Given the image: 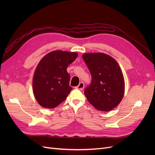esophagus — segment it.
I'll return each instance as SVG.
<instances>
[{
	"instance_id": "34e87169",
	"label": "esophagus",
	"mask_w": 155,
	"mask_h": 155,
	"mask_svg": "<svg viewBox=\"0 0 155 155\" xmlns=\"http://www.w3.org/2000/svg\"><path fill=\"white\" fill-rule=\"evenodd\" d=\"M84 87H85L84 83L82 82H80V84H78V85L76 87V88H77V89H78V90L82 91V90H83V89H84Z\"/></svg>"
}]
</instances>
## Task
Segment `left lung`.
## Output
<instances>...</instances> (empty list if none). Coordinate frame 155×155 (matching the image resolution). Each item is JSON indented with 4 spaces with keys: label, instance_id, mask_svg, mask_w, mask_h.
I'll list each match as a JSON object with an SVG mask.
<instances>
[{
    "label": "left lung",
    "instance_id": "obj_1",
    "mask_svg": "<svg viewBox=\"0 0 155 155\" xmlns=\"http://www.w3.org/2000/svg\"><path fill=\"white\" fill-rule=\"evenodd\" d=\"M82 57L92 76L91 84L84 91L88 101L99 110H111L124 94V79L119 65L102 53H85Z\"/></svg>",
    "mask_w": 155,
    "mask_h": 155
}]
</instances>
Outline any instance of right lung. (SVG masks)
Segmentation results:
<instances>
[{
	"label": "right lung",
	"mask_w": 155,
	"mask_h": 155,
	"mask_svg": "<svg viewBox=\"0 0 155 155\" xmlns=\"http://www.w3.org/2000/svg\"><path fill=\"white\" fill-rule=\"evenodd\" d=\"M77 56L75 52L56 50L41 60L32 80L34 95L41 106L53 109L66 99L72 90L67 69Z\"/></svg>",
	"instance_id": "obj_1"
}]
</instances>
